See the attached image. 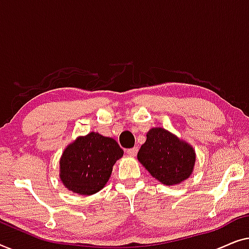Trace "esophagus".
I'll use <instances>...</instances> for the list:
<instances>
[{
	"instance_id": "1",
	"label": "esophagus",
	"mask_w": 249,
	"mask_h": 249,
	"mask_svg": "<svg viewBox=\"0 0 249 249\" xmlns=\"http://www.w3.org/2000/svg\"><path fill=\"white\" fill-rule=\"evenodd\" d=\"M126 153H127V155L131 156V157H135L136 153H138V148H136V146H134V148L127 149V151H126Z\"/></svg>"
}]
</instances>
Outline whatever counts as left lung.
I'll use <instances>...</instances> for the list:
<instances>
[{"label": "left lung", "mask_w": 249, "mask_h": 249, "mask_svg": "<svg viewBox=\"0 0 249 249\" xmlns=\"http://www.w3.org/2000/svg\"><path fill=\"white\" fill-rule=\"evenodd\" d=\"M138 159L152 177L170 186L191 176L195 152L187 143L158 127L146 133V141L140 149Z\"/></svg>", "instance_id": "obj_1"}]
</instances>
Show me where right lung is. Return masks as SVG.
<instances>
[{"label": "right lung", "instance_id": "right-lung-1", "mask_svg": "<svg viewBox=\"0 0 249 249\" xmlns=\"http://www.w3.org/2000/svg\"><path fill=\"white\" fill-rule=\"evenodd\" d=\"M123 153L114 139L91 132L65 149L59 161V177L73 193L91 195L106 185Z\"/></svg>", "mask_w": 249, "mask_h": 249}]
</instances>
